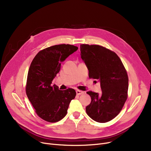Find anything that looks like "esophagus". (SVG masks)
<instances>
[{
    "label": "esophagus",
    "instance_id": "esophagus-1",
    "mask_svg": "<svg viewBox=\"0 0 151 151\" xmlns=\"http://www.w3.org/2000/svg\"><path fill=\"white\" fill-rule=\"evenodd\" d=\"M76 94L78 95V96H80V95H81V94H83V93H84V92H83V91H80V90H76Z\"/></svg>",
    "mask_w": 151,
    "mask_h": 151
}]
</instances>
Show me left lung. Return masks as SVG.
Here are the masks:
<instances>
[{
    "instance_id": "obj_1",
    "label": "left lung",
    "mask_w": 151,
    "mask_h": 151,
    "mask_svg": "<svg viewBox=\"0 0 151 151\" xmlns=\"http://www.w3.org/2000/svg\"><path fill=\"white\" fill-rule=\"evenodd\" d=\"M80 51L89 78L99 80L101 89V94L87 92L91 102L86 108V113L95 121L108 122L121 112L127 99V73L118 55L104 46L82 44Z\"/></svg>"
}]
</instances>
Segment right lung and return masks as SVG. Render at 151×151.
I'll use <instances>...</instances> for the list:
<instances>
[{
  "mask_svg": "<svg viewBox=\"0 0 151 151\" xmlns=\"http://www.w3.org/2000/svg\"><path fill=\"white\" fill-rule=\"evenodd\" d=\"M78 49L77 46L62 44L52 46L39 51L30 65L26 92L37 114L49 122H56L64 117L76 92L68 88L59 89L51 86L59 72L61 63Z\"/></svg>",
  "mask_w": 151,
  "mask_h": 151,
  "instance_id": "1",
  "label": "right lung"
}]
</instances>
